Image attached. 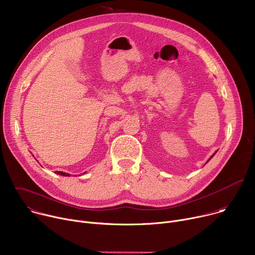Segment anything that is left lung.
<instances>
[{"label": "left lung", "mask_w": 255, "mask_h": 255, "mask_svg": "<svg viewBox=\"0 0 255 255\" xmlns=\"http://www.w3.org/2000/svg\"><path fill=\"white\" fill-rule=\"evenodd\" d=\"M215 153H216V152H215ZM215 153H214V154H213V155H212V156H211V157H210V158H209V160H210V159H211V158H212V157H213V156H214V155H215ZM209 160H208V161H209ZM208 161H207V162H208Z\"/></svg>", "instance_id": "left-lung-1"}]
</instances>
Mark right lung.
Returning <instances> with one entry per match:
<instances>
[{
  "mask_svg": "<svg viewBox=\"0 0 255 255\" xmlns=\"http://www.w3.org/2000/svg\"><path fill=\"white\" fill-rule=\"evenodd\" d=\"M55 173H57V174H59V175H63V176H68V175H69L68 173L62 172V171H55Z\"/></svg>",
  "mask_w": 255,
  "mask_h": 255,
  "instance_id": "obj_1",
  "label": "right lung"
}]
</instances>
